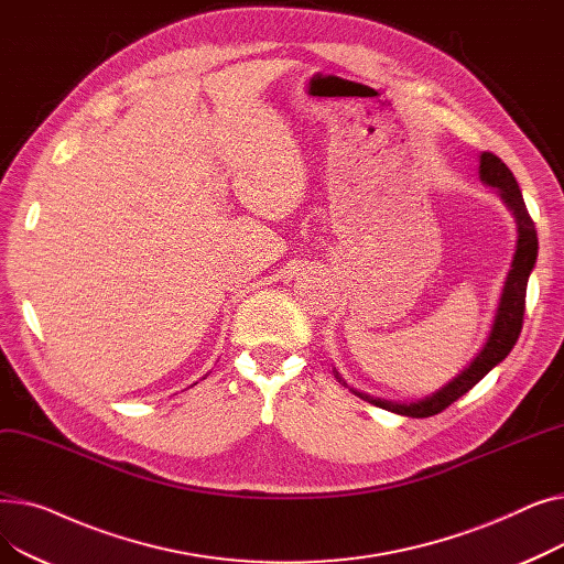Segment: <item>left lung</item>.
I'll use <instances>...</instances> for the list:
<instances>
[{
  "instance_id": "obj_1",
  "label": "left lung",
  "mask_w": 564,
  "mask_h": 564,
  "mask_svg": "<svg viewBox=\"0 0 564 564\" xmlns=\"http://www.w3.org/2000/svg\"><path fill=\"white\" fill-rule=\"evenodd\" d=\"M480 177L487 185L500 189V198L506 200V205L517 217V228H519V240H517L512 270L508 272L506 285H502L500 304H498V311H496L491 334H489L485 347L478 351V357L470 361V366L464 368L441 391L432 393L425 400L406 404V402L379 400V398H370L366 393L354 391L359 398L368 400L375 406H381V409L393 411V413H402V416H411V419L434 416V413H441L443 409L451 406L455 400H459L464 393H468L473 387H476V383L491 368H496L502 359L508 357V354L512 351V347L519 340V334H521V327H523V313H525L528 276H530L532 267H535V260H538V230H535V221H532L530 215H528V207H525L521 189L517 185V177L506 166V162L496 158L494 153H482L480 155Z\"/></svg>"
}]
</instances>
